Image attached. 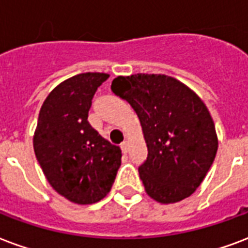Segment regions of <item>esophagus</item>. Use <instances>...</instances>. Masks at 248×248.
Masks as SVG:
<instances>
[{
	"mask_svg": "<svg viewBox=\"0 0 248 248\" xmlns=\"http://www.w3.org/2000/svg\"><path fill=\"white\" fill-rule=\"evenodd\" d=\"M128 147H130V143H128V140H124V143L121 144V148H122V151H124V152H127Z\"/></svg>",
	"mask_w": 248,
	"mask_h": 248,
	"instance_id": "1",
	"label": "esophagus"
}]
</instances>
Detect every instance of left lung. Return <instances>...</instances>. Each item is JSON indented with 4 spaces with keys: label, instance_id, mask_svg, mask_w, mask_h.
I'll list each match as a JSON object with an SVG mask.
<instances>
[{
    "label": "left lung",
    "instance_id": "obj_1",
    "mask_svg": "<svg viewBox=\"0 0 248 248\" xmlns=\"http://www.w3.org/2000/svg\"><path fill=\"white\" fill-rule=\"evenodd\" d=\"M111 91L140 121L148 157L139 166L145 192L158 203L186 199L196 191L218 148L211 113L186 84L162 74L117 77Z\"/></svg>",
    "mask_w": 248,
    "mask_h": 248
}]
</instances>
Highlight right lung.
<instances>
[{
  "label": "right lung",
  "instance_id": "1",
  "mask_svg": "<svg viewBox=\"0 0 248 248\" xmlns=\"http://www.w3.org/2000/svg\"><path fill=\"white\" fill-rule=\"evenodd\" d=\"M108 78L104 73H83L66 79L48 94L39 113L36 158L50 186L73 203L104 199L121 165L120 147L87 121L94 92Z\"/></svg>",
  "mask_w": 248,
  "mask_h": 248
}]
</instances>
